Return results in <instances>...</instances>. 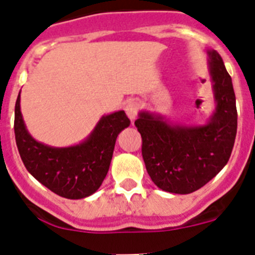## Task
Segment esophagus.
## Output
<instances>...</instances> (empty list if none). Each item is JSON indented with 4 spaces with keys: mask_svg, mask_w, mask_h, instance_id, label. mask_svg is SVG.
Returning <instances> with one entry per match:
<instances>
[{
    "mask_svg": "<svg viewBox=\"0 0 255 255\" xmlns=\"http://www.w3.org/2000/svg\"><path fill=\"white\" fill-rule=\"evenodd\" d=\"M137 113H138V104H137L136 102H129L126 105V114H127L128 118H129L132 122H134Z\"/></svg>",
    "mask_w": 255,
    "mask_h": 255,
    "instance_id": "esophagus-1",
    "label": "esophagus"
}]
</instances>
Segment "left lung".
Here are the masks:
<instances>
[{"instance_id":"left-lung-1","label":"left lung","mask_w":255,"mask_h":255,"mask_svg":"<svg viewBox=\"0 0 255 255\" xmlns=\"http://www.w3.org/2000/svg\"><path fill=\"white\" fill-rule=\"evenodd\" d=\"M207 70L215 109L205 123L173 122L151 111L139 112L134 122L146 170L156 187L169 193L189 194L207 184L233 151L238 128L235 93L216 50H207Z\"/></svg>"}]
</instances>
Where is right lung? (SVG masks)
I'll use <instances>...</instances> for the list:
<instances>
[{"label": "right lung", "mask_w": 255, "mask_h": 255, "mask_svg": "<svg viewBox=\"0 0 255 255\" xmlns=\"http://www.w3.org/2000/svg\"><path fill=\"white\" fill-rule=\"evenodd\" d=\"M129 125L125 111L105 114L84 141L54 147L29 133L20 109V93L15 105L16 144L26 170L48 189L68 199L86 198L99 189L111 166L117 137Z\"/></svg>", "instance_id": "1"}]
</instances>
